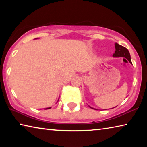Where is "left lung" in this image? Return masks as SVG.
Wrapping results in <instances>:
<instances>
[{
	"mask_svg": "<svg viewBox=\"0 0 147 147\" xmlns=\"http://www.w3.org/2000/svg\"><path fill=\"white\" fill-rule=\"evenodd\" d=\"M115 53L113 54V57H116V58H119V57H123V58H125L127 59L128 61L130 62V63H131L130 54V53H129L128 50L127 49L123 46L120 45L117 43H115ZM89 107H90V108L92 109H96L94 108H92V107H91V106H89Z\"/></svg>",
	"mask_w": 147,
	"mask_h": 147,
	"instance_id": "obj_1",
	"label": "left lung"
}]
</instances>
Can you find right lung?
<instances>
[{"instance_id":"right-lung-1","label":"right lung","mask_w":147,"mask_h":147,"mask_svg":"<svg viewBox=\"0 0 147 147\" xmlns=\"http://www.w3.org/2000/svg\"><path fill=\"white\" fill-rule=\"evenodd\" d=\"M38 39V38H36V39ZM58 100H59V99H58ZM58 102V101H57V102ZM51 107H49V108H44V109H51Z\"/></svg>"}]
</instances>
